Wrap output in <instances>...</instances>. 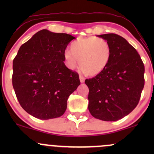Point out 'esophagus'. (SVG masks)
Wrapping results in <instances>:
<instances>
[{"instance_id":"obj_1","label":"esophagus","mask_w":154,"mask_h":154,"mask_svg":"<svg viewBox=\"0 0 154 154\" xmlns=\"http://www.w3.org/2000/svg\"><path fill=\"white\" fill-rule=\"evenodd\" d=\"M79 80H80L81 83H83V82H84V81H85V78L82 77V76L79 75Z\"/></svg>"}]
</instances>
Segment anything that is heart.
Masks as SVG:
<instances>
[{"label":"heart","instance_id":"1","mask_svg":"<svg viewBox=\"0 0 154 154\" xmlns=\"http://www.w3.org/2000/svg\"><path fill=\"white\" fill-rule=\"evenodd\" d=\"M112 56V48L105 39L92 36L72 42L70 51L63 53L66 65L74 69L79 63V68L85 75H99L106 68Z\"/></svg>","mask_w":154,"mask_h":154}]
</instances>
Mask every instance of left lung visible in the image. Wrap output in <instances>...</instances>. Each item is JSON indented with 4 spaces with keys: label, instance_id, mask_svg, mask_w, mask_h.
I'll list each match as a JSON object with an SVG mask.
<instances>
[{
    "label": "left lung",
    "instance_id": "left-lung-1",
    "mask_svg": "<svg viewBox=\"0 0 154 154\" xmlns=\"http://www.w3.org/2000/svg\"><path fill=\"white\" fill-rule=\"evenodd\" d=\"M112 48L106 68L85 82L89 88L88 109L103 121L122 119L137 106L144 87L145 67L140 56L122 37L110 33L98 35Z\"/></svg>",
    "mask_w": 154,
    "mask_h": 154
}]
</instances>
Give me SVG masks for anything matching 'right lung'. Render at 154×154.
<instances>
[{
  "instance_id": "right-lung-1",
  "label": "right lung",
  "mask_w": 154,
  "mask_h": 154,
  "mask_svg": "<svg viewBox=\"0 0 154 154\" xmlns=\"http://www.w3.org/2000/svg\"><path fill=\"white\" fill-rule=\"evenodd\" d=\"M75 37L42 29L19 48L13 61L12 84L21 106L40 119L64 114L69 96L80 85L79 75L63 63Z\"/></svg>"
}]
</instances>
